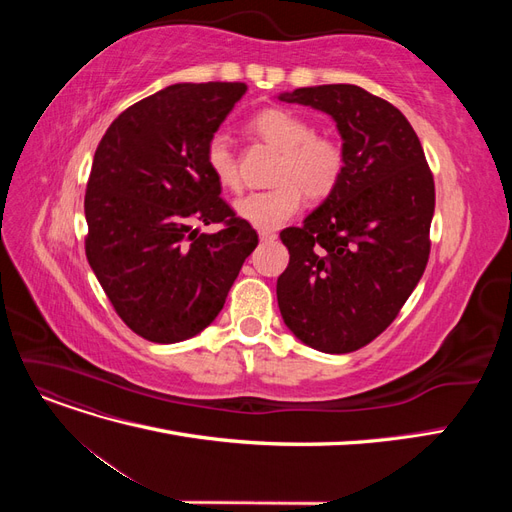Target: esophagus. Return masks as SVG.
<instances>
[{"instance_id":"34e87169","label":"esophagus","mask_w":512,"mask_h":512,"mask_svg":"<svg viewBox=\"0 0 512 512\" xmlns=\"http://www.w3.org/2000/svg\"><path fill=\"white\" fill-rule=\"evenodd\" d=\"M260 241H275L277 239V232L275 230H260Z\"/></svg>"}]
</instances>
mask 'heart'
<instances>
[{"label": "heart", "instance_id": "b5f03b06", "mask_svg": "<svg viewBox=\"0 0 512 512\" xmlns=\"http://www.w3.org/2000/svg\"><path fill=\"white\" fill-rule=\"evenodd\" d=\"M252 130L280 149L275 164L277 181L269 190L247 192L235 200V213L258 230H275L299 213L303 192L327 198L344 177L346 153L337 138L314 134V126L290 108L271 106L252 119ZM205 164L213 179L226 190L241 183L239 160L230 136L215 132L205 145Z\"/></svg>", "mask_w": 512, "mask_h": 512}]
</instances>
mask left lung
I'll list each match as a JSON object with an SVG mask.
<instances>
[{"label": "left lung", "instance_id": "1", "mask_svg": "<svg viewBox=\"0 0 512 512\" xmlns=\"http://www.w3.org/2000/svg\"><path fill=\"white\" fill-rule=\"evenodd\" d=\"M280 100L335 119L346 170L303 226L280 232L290 262L277 277V305L309 348L354 352L389 327L423 277L433 175L408 119L363 87H301Z\"/></svg>", "mask_w": 512, "mask_h": 512}]
</instances>
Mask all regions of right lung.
<instances>
[{
  "mask_svg": "<svg viewBox=\"0 0 512 512\" xmlns=\"http://www.w3.org/2000/svg\"><path fill=\"white\" fill-rule=\"evenodd\" d=\"M245 91V83L170 85L126 108L96 149L85 254L119 318L149 342L207 329L258 245L205 164L209 136ZM192 219L223 230L198 236Z\"/></svg>",
  "mask_w": 512,
  "mask_h": 512,
  "instance_id": "right-lung-1",
  "label": "right lung"
}]
</instances>
